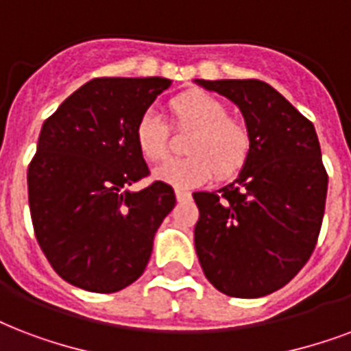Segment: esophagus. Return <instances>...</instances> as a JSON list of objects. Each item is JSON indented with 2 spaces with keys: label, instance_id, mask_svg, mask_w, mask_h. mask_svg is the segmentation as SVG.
<instances>
[{
  "label": "esophagus",
  "instance_id": "1",
  "mask_svg": "<svg viewBox=\"0 0 351 351\" xmlns=\"http://www.w3.org/2000/svg\"><path fill=\"white\" fill-rule=\"evenodd\" d=\"M175 195H176V200L191 199V193H189V191H186V189H176Z\"/></svg>",
  "mask_w": 351,
  "mask_h": 351
}]
</instances>
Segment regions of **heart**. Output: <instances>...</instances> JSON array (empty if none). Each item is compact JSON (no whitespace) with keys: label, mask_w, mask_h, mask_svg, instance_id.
Returning <instances> with one entry per match:
<instances>
[{"label":"heart","mask_w":351,"mask_h":351,"mask_svg":"<svg viewBox=\"0 0 351 351\" xmlns=\"http://www.w3.org/2000/svg\"><path fill=\"white\" fill-rule=\"evenodd\" d=\"M176 127L195 128L187 141V158L169 160L154 171V178L178 189L202 186L215 173L228 180L239 173L250 156L247 127L230 119L221 101L204 92L182 93L169 103ZM136 147L147 162H162L169 154V127L156 114L147 112L134 130Z\"/></svg>","instance_id":"b5f03b06"}]
</instances>
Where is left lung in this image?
<instances>
[{
    "mask_svg": "<svg viewBox=\"0 0 351 351\" xmlns=\"http://www.w3.org/2000/svg\"><path fill=\"white\" fill-rule=\"evenodd\" d=\"M195 84L230 99L245 117L250 156L217 191H197L195 248L221 293L259 298L293 280L315 250L328 175L309 119L263 80Z\"/></svg>",
    "mask_w": 351,
    "mask_h": 351,
    "instance_id": "1",
    "label": "left lung"
}]
</instances>
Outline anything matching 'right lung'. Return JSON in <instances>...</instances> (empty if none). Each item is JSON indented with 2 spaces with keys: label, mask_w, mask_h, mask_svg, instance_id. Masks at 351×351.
Instances as JSON below:
<instances>
[{
  "label": "right lung",
  "mask_w": 351,
  "mask_h": 351,
  "mask_svg": "<svg viewBox=\"0 0 351 351\" xmlns=\"http://www.w3.org/2000/svg\"><path fill=\"white\" fill-rule=\"evenodd\" d=\"M171 82L93 79L42 125L27 173L31 219L51 267L75 287L116 293L145 271L176 199L164 182L128 189L149 175L134 130Z\"/></svg>",
  "instance_id": "1"
}]
</instances>
